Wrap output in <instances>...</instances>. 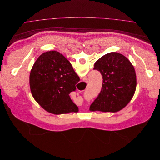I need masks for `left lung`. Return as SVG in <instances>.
Returning a JSON list of instances; mask_svg holds the SVG:
<instances>
[{
  "instance_id": "1",
  "label": "left lung",
  "mask_w": 160,
  "mask_h": 160,
  "mask_svg": "<svg viewBox=\"0 0 160 160\" xmlns=\"http://www.w3.org/2000/svg\"><path fill=\"white\" fill-rule=\"evenodd\" d=\"M93 69L100 71L103 85L89 110L113 113L122 110L136 89V74L132 62L120 53L111 52L97 61Z\"/></svg>"
}]
</instances>
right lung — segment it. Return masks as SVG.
<instances>
[{"label": "right lung", "instance_id": "obj_1", "mask_svg": "<svg viewBox=\"0 0 160 160\" xmlns=\"http://www.w3.org/2000/svg\"><path fill=\"white\" fill-rule=\"evenodd\" d=\"M80 81L70 62L59 52H43L34 63L29 84L32 95L47 111L55 115L78 112L69 93Z\"/></svg>", "mask_w": 160, "mask_h": 160}]
</instances>
